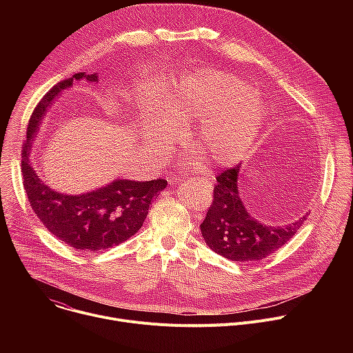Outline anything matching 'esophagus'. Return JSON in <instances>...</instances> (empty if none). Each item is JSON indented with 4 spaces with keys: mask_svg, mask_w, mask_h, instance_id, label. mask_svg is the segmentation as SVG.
Returning <instances> with one entry per match:
<instances>
[{
    "mask_svg": "<svg viewBox=\"0 0 353 353\" xmlns=\"http://www.w3.org/2000/svg\"><path fill=\"white\" fill-rule=\"evenodd\" d=\"M188 181H190V183H192V184H204V181H205V180L199 179V177H191Z\"/></svg>",
    "mask_w": 353,
    "mask_h": 353,
    "instance_id": "obj_1",
    "label": "esophagus"
}]
</instances>
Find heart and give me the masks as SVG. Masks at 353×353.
<instances>
[{
	"label": "heart",
	"mask_w": 353,
	"mask_h": 353,
	"mask_svg": "<svg viewBox=\"0 0 353 353\" xmlns=\"http://www.w3.org/2000/svg\"><path fill=\"white\" fill-rule=\"evenodd\" d=\"M157 106L172 121H196L192 139L212 165L241 161L261 134L267 110L244 81L221 71L183 77L157 97ZM170 134L166 120L149 125V137L162 141Z\"/></svg>",
	"instance_id": "obj_1"
}]
</instances>
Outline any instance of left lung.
Instances as JSON below:
<instances>
[{
    "instance_id": "1",
    "label": "left lung",
    "mask_w": 353,
    "mask_h": 353,
    "mask_svg": "<svg viewBox=\"0 0 353 353\" xmlns=\"http://www.w3.org/2000/svg\"><path fill=\"white\" fill-rule=\"evenodd\" d=\"M241 165L226 169L216 177L212 204L201 223V233L216 254L232 261H260L283 244L303 226L307 212L283 226L263 225L247 212L237 188Z\"/></svg>"
}]
</instances>
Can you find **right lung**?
<instances>
[{
	"instance_id": "1",
	"label": "right lung",
	"mask_w": 353,
	"mask_h": 353,
	"mask_svg": "<svg viewBox=\"0 0 353 353\" xmlns=\"http://www.w3.org/2000/svg\"><path fill=\"white\" fill-rule=\"evenodd\" d=\"M82 78L89 82L99 81L97 74L78 72L50 89L33 110L22 146V176L30 207L48 232L78 251L93 253L134 236L141 229L150 203L166 188L168 181L116 179L97 190L70 195L50 188L36 174L30 163L32 141L37 135L47 108L64 89L72 86L74 79Z\"/></svg>"
}]
</instances>
